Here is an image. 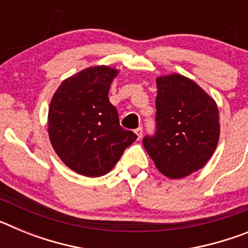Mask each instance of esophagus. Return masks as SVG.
I'll use <instances>...</instances> for the list:
<instances>
[{
    "mask_svg": "<svg viewBox=\"0 0 248 248\" xmlns=\"http://www.w3.org/2000/svg\"><path fill=\"white\" fill-rule=\"evenodd\" d=\"M135 134L138 135V138H141V135H143V128H141V126H139V128H137L135 129Z\"/></svg>",
    "mask_w": 248,
    "mask_h": 248,
    "instance_id": "1",
    "label": "esophagus"
}]
</instances>
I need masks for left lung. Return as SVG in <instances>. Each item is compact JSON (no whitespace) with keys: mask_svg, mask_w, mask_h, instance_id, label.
Returning a JSON list of instances; mask_svg holds the SVG:
<instances>
[{"mask_svg":"<svg viewBox=\"0 0 248 248\" xmlns=\"http://www.w3.org/2000/svg\"><path fill=\"white\" fill-rule=\"evenodd\" d=\"M156 85V130L144 138V148L161 174L181 179L200 170L217 146V105L180 74L159 77Z\"/></svg>","mask_w":248,"mask_h":248,"instance_id":"8db88e82","label":"left lung"}]
</instances>
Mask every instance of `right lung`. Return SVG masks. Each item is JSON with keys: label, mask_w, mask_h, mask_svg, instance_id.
Segmentation results:
<instances>
[{"label": "right lung", "mask_w": 248, "mask_h": 248, "mask_svg": "<svg viewBox=\"0 0 248 248\" xmlns=\"http://www.w3.org/2000/svg\"><path fill=\"white\" fill-rule=\"evenodd\" d=\"M118 69L87 68L63 80L50 100L48 134L61 160L88 177L108 174L137 135L123 129L109 88Z\"/></svg>", "instance_id": "right-lung-1"}]
</instances>
